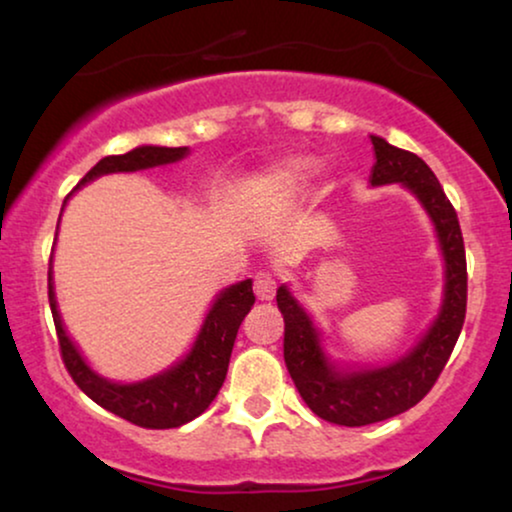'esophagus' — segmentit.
Returning <instances> with one entry per match:
<instances>
[{
	"label": "esophagus",
	"instance_id": "obj_1",
	"mask_svg": "<svg viewBox=\"0 0 512 512\" xmlns=\"http://www.w3.org/2000/svg\"><path fill=\"white\" fill-rule=\"evenodd\" d=\"M275 289H277V279L272 272H258L254 277V291L258 300H272L275 296Z\"/></svg>",
	"mask_w": 512,
	"mask_h": 512
}]
</instances>
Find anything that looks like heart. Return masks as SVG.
<instances>
[{"label":"heart","instance_id":"b5f03b06","mask_svg":"<svg viewBox=\"0 0 512 512\" xmlns=\"http://www.w3.org/2000/svg\"><path fill=\"white\" fill-rule=\"evenodd\" d=\"M284 177H286V179H296V170H293V167H289V170L284 172Z\"/></svg>","mask_w":512,"mask_h":512}]
</instances>
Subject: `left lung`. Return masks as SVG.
<instances>
[{
	"instance_id": "left-lung-1",
	"label": "left lung",
	"mask_w": 512,
	"mask_h": 512,
	"mask_svg": "<svg viewBox=\"0 0 512 512\" xmlns=\"http://www.w3.org/2000/svg\"><path fill=\"white\" fill-rule=\"evenodd\" d=\"M375 149V165L370 184L401 181L422 200L436 223L440 247L447 263L445 303L436 324L408 356L387 368L363 373H338L319 347V333L291 293L279 286L277 307L284 317V361L314 415L340 426H366L396 417L410 410L429 394L443 373L461 326L466 319L468 272L464 235L452 202L431 172V167L415 153L396 149L382 137H370Z\"/></svg>"
}]
</instances>
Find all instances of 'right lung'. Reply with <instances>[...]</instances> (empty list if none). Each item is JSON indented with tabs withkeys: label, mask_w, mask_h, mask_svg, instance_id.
Instances as JSON below:
<instances>
[{
	"label": "right lung",
	"mask_w": 512,
	"mask_h": 512,
	"mask_svg": "<svg viewBox=\"0 0 512 512\" xmlns=\"http://www.w3.org/2000/svg\"><path fill=\"white\" fill-rule=\"evenodd\" d=\"M186 151V146H174V149L170 146H139L123 156H107L79 181V186L88 184L100 174L135 172L174 163V160L184 158ZM48 303H51L62 363L83 394L93 398L104 410L114 412L125 422L142 426V429H177L202 415L219 394L221 384L226 380L237 331L254 307L256 296L251 291L249 279L223 291L209 310L191 354L167 373L139 384L107 382L86 366V361L81 359L62 328L58 305H55L51 268H48Z\"/></svg>",
	"instance_id": "right-lung-1"
}]
</instances>
